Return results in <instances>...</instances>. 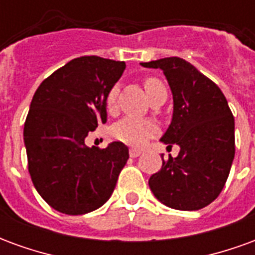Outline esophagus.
Listing matches in <instances>:
<instances>
[{"mask_svg": "<svg viewBox=\"0 0 255 255\" xmlns=\"http://www.w3.org/2000/svg\"><path fill=\"white\" fill-rule=\"evenodd\" d=\"M140 153H142V151H140V150H138V149H129V155H131L132 158H135V157L140 155Z\"/></svg>", "mask_w": 255, "mask_h": 255, "instance_id": "1", "label": "esophagus"}]
</instances>
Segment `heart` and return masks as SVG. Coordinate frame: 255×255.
<instances>
[{
    "label": "heart",
    "instance_id": "heart-1",
    "mask_svg": "<svg viewBox=\"0 0 255 255\" xmlns=\"http://www.w3.org/2000/svg\"><path fill=\"white\" fill-rule=\"evenodd\" d=\"M161 84L158 79L149 78L144 80V90L147 95L153 90ZM117 97H119V86L115 84L112 86L105 98V106L106 111L109 113H115L117 108ZM157 126L153 122L149 120H140V119H132V117H126L120 122H117L113 127H112V136L123 142V143L129 144V146H140L144 143V140L150 136H153L157 133Z\"/></svg>",
    "mask_w": 255,
    "mask_h": 255
}]
</instances>
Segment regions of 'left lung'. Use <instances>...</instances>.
<instances>
[{
  "label": "left lung",
  "mask_w": 255,
  "mask_h": 255,
  "mask_svg": "<svg viewBox=\"0 0 255 255\" xmlns=\"http://www.w3.org/2000/svg\"><path fill=\"white\" fill-rule=\"evenodd\" d=\"M142 67L160 68L173 95V116L161 142L180 147L149 179L150 190L166 206L198 210L219 197L235 155V122L219 86L179 57Z\"/></svg>",
  "instance_id": "left-lung-1"
}]
</instances>
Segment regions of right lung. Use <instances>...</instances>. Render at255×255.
Here are the masks:
<instances>
[{
    "mask_svg": "<svg viewBox=\"0 0 255 255\" xmlns=\"http://www.w3.org/2000/svg\"><path fill=\"white\" fill-rule=\"evenodd\" d=\"M124 69V61L73 58L32 97L24 123L28 172L39 195L61 213L78 216L101 208L129 157L122 142L105 149L84 143L89 132L106 123V94Z\"/></svg>",
    "mask_w": 255,
    "mask_h": 255,
    "instance_id": "right-lung-1",
    "label": "right lung"
}]
</instances>
